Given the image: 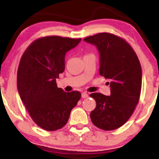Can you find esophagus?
<instances>
[{"mask_svg": "<svg viewBox=\"0 0 159 159\" xmlns=\"http://www.w3.org/2000/svg\"><path fill=\"white\" fill-rule=\"evenodd\" d=\"M81 97H82V98H88V94L86 93V92H83L82 93H81Z\"/></svg>", "mask_w": 159, "mask_h": 159, "instance_id": "34e87169", "label": "esophagus"}]
</instances>
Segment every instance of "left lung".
<instances>
[{
    "mask_svg": "<svg viewBox=\"0 0 159 159\" xmlns=\"http://www.w3.org/2000/svg\"><path fill=\"white\" fill-rule=\"evenodd\" d=\"M99 52V75L110 83V96L100 93L90 95L97 102L90 112L96 127L112 130L125 125L139 102L142 86V69L134 49L125 39L102 32L84 39Z\"/></svg>",
    "mask_w": 159,
    "mask_h": 159,
    "instance_id": "8db88e82",
    "label": "left lung"
}]
</instances>
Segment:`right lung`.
<instances>
[{"label":"right lung","instance_id":"add662e5","mask_svg":"<svg viewBox=\"0 0 159 159\" xmlns=\"http://www.w3.org/2000/svg\"><path fill=\"white\" fill-rule=\"evenodd\" d=\"M60 36H46L26 48L17 71L21 100L36 125L48 131L59 130L69 120L71 109L81 99L79 91L66 93L56 79L65 69L66 52L81 41Z\"/></svg>","mask_w":159,"mask_h":159}]
</instances>
